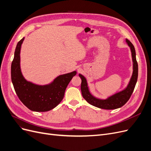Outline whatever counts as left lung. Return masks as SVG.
Masks as SVG:
<instances>
[{
  "mask_svg": "<svg viewBox=\"0 0 151 151\" xmlns=\"http://www.w3.org/2000/svg\"><path fill=\"white\" fill-rule=\"evenodd\" d=\"M126 42L130 47L132 60H133V74H132L129 85L127 88L120 92L117 93L106 99H100L94 97L89 91L88 83L85 77L81 74H79L82 80L81 89L82 95L90 104L99 108L104 109H114L123 106L130 99L134 90L138 77V63L136 60V54L134 46L129 40H126Z\"/></svg>",
  "mask_w": 151,
  "mask_h": 151,
  "instance_id": "8db88e82",
  "label": "left lung"
}]
</instances>
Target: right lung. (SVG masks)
<instances>
[{
    "label": "right lung",
    "mask_w": 151,
    "mask_h": 151,
    "mask_svg": "<svg viewBox=\"0 0 151 151\" xmlns=\"http://www.w3.org/2000/svg\"><path fill=\"white\" fill-rule=\"evenodd\" d=\"M24 38L17 43L11 64V80L18 98L30 110L44 112L51 110L60 103L67 87L76 71L59 76L51 84L39 86L27 81L21 71L20 51Z\"/></svg>",
    "instance_id": "right-lung-1"
}]
</instances>
